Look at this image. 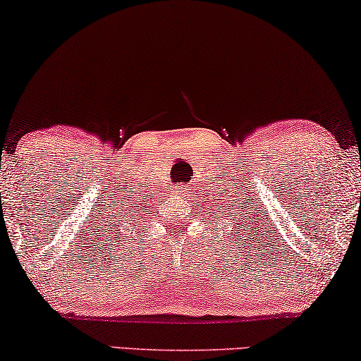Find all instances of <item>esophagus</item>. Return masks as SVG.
I'll list each match as a JSON object with an SVG mask.
<instances>
[{"label": "esophagus", "mask_w": 361, "mask_h": 361, "mask_svg": "<svg viewBox=\"0 0 361 361\" xmlns=\"http://www.w3.org/2000/svg\"><path fill=\"white\" fill-rule=\"evenodd\" d=\"M179 192H180V193L185 192V187H179Z\"/></svg>", "instance_id": "obj_1"}]
</instances>
